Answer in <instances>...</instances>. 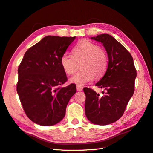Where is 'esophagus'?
Masks as SVG:
<instances>
[{
  "mask_svg": "<svg viewBox=\"0 0 153 153\" xmlns=\"http://www.w3.org/2000/svg\"><path fill=\"white\" fill-rule=\"evenodd\" d=\"M77 90L78 91H82L83 89V87L82 86H79V85H77Z\"/></svg>",
  "mask_w": 153,
  "mask_h": 153,
  "instance_id": "1",
  "label": "esophagus"
}]
</instances>
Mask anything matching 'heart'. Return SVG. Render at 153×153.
Instances as JSON below:
<instances>
[{
	"mask_svg": "<svg viewBox=\"0 0 153 153\" xmlns=\"http://www.w3.org/2000/svg\"><path fill=\"white\" fill-rule=\"evenodd\" d=\"M73 57L66 54L60 58L61 67L65 73L72 75L76 71L77 64H81V70L70 79L71 83L83 86L93 80L99 78L106 72L108 64L106 52L98 45L87 39H83L77 43L72 51Z\"/></svg>",
	"mask_w": 153,
	"mask_h": 153,
	"instance_id": "heart-1",
	"label": "heart"
}]
</instances>
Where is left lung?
I'll return each mask as SVG.
<instances>
[{
	"label": "left lung",
	"mask_w": 153,
	"mask_h": 153,
	"mask_svg": "<svg viewBox=\"0 0 153 153\" xmlns=\"http://www.w3.org/2000/svg\"><path fill=\"white\" fill-rule=\"evenodd\" d=\"M91 39L102 44L108 64L106 73L95 84L105 89L102 96L91 89H83L85 112L91 122L105 126L116 122L123 115L134 93L137 71L131 54L111 35L100 34Z\"/></svg>",
	"instance_id": "left-lung-1"
}]
</instances>
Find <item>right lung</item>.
I'll list each match as a JSON object with an SVG mask.
<instances>
[{"instance_id":"1","label":"right lung","mask_w":153,"mask_h":153,"mask_svg":"<svg viewBox=\"0 0 153 153\" xmlns=\"http://www.w3.org/2000/svg\"><path fill=\"white\" fill-rule=\"evenodd\" d=\"M76 37L47 36L25 52L18 67L17 93L24 111L32 122L43 126L60 122L71 97L76 92L67 81L60 58Z\"/></svg>"}]
</instances>
